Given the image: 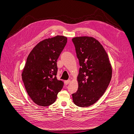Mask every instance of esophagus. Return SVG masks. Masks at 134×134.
Masks as SVG:
<instances>
[{"label":"esophagus","instance_id":"34e87169","mask_svg":"<svg viewBox=\"0 0 134 134\" xmlns=\"http://www.w3.org/2000/svg\"><path fill=\"white\" fill-rule=\"evenodd\" d=\"M70 82H71V80H67V81H64V84H65L66 85H68L69 83H70Z\"/></svg>","mask_w":134,"mask_h":134}]
</instances>
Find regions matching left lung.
Returning <instances> with one entry per match:
<instances>
[{
    "label": "left lung",
    "mask_w": 134,
    "mask_h": 134,
    "mask_svg": "<svg viewBox=\"0 0 134 134\" xmlns=\"http://www.w3.org/2000/svg\"><path fill=\"white\" fill-rule=\"evenodd\" d=\"M80 68L78 88L72 94L73 101L80 107L91 106L105 93L112 76L108 54L100 43L88 36L72 38Z\"/></svg>",
    "instance_id": "8db88e82"
}]
</instances>
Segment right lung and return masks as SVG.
<instances>
[{"label":"right lung","mask_w":134,"mask_h":134,"mask_svg":"<svg viewBox=\"0 0 134 134\" xmlns=\"http://www.w3.org/2000/svg\"><path fill=\"white\" fill-rule=\"evenodd\" d=\"M67 42L56 36L40 42L29 54L22 79L29 97L36 104L46 107L56 101L63 87L57 79V61Z\"/></svg>","instance_id":"right-lung-1"}]
</instances>
